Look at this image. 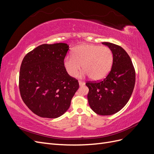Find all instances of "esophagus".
I'll return each mask as SVG.
<instances>
[{
  "mask_svg": "<svg viewBox=\"0 0 154 154\" xmlns=\"http://www.w3.org/2000/svg\"><path fill=\"white\" fill-rule=\"evenodd\" d=\"M79 85H80V86H83V85H85V83L84 82H82V81H79Z\"/></svg>",
  "mask_w": 154,
  "mask_h": 154,
  "instance_id": "obj_1",
  "label": "esophagus"
}]
</instances>
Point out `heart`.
Returning <instances> with one entry per match:
<instances>
[{"label": "heart", "mask_w": 154, "mask_h": 154, "mask_svg": "<svg viewBox=\"0 0 154 154\" xmlns=\"http://www.w3.org/2000/svg\"><path fill=\"white\" fill-rule=\"evenodd\" d=\"M112 62L113 54L109 48L83 44L73 50L72 57L65 58L63 64L72 76L77 75L82 66L85 75H88L93 80H99L108 74Z\"/></svg>", "instance_id": "heart-1"}]
</instances>
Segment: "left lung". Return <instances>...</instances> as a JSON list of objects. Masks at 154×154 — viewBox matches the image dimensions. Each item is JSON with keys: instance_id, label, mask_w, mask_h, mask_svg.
<instances>
[{"instance_id": "1", "label": "left lung", "mask_w": 154, "mask_h": 154, "mask_svg": "<svg viewBox=\"0 0 154 154\" xmlns=\"http://www.w3.org/2000/svg\"><path fill=\"white\" fill-rule=\"evenodd\" d=\"M110 49L113 63L107 76L98 82H87V99L91 109L101 116L118 112L127 103L136 82V72L127 53L119 45L102 42Z\"/></svg>"}]
</instances>
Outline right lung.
I'll use <instances>...</instances> for the list:
<instances>
[{
	"mask_svg": "<svg viewBox=\"0 0 154 154\" xmlns=\"http://www.w3.org/2000/svg\"><path fill=\"white\" fill-rule=\"evenodd\" d=\"M65 43L42 44L23 59L19 89L24 103L42 118H57L69 109L79 88L69 75L63 62L69 50Z\"/></svg>",
	"mask_w": 154,
	"mask_h": 154,
	"instance_id": "add662e5",
	"label": "right lung"
}]
</instances>
